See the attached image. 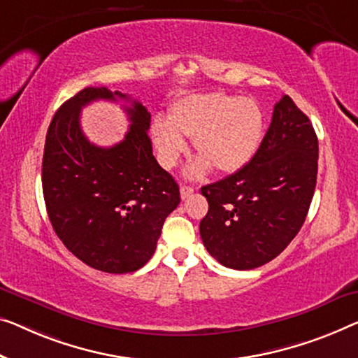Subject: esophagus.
Segmentation results:
<instances>
[{
	"label": "esophagus",
	"mask_w": 358,
	"mask_h": 358,
	"mask_svg": "<svg viewBox=\"0 0 358 358\" xmlns=\"http://www.w3.org/2000/svg\"><path fill=\"white\" fill-rule=\"evenodd\" d=\"M194 193V188L193 186H188V185H183L180 188V194H181V199H188V197Z\"/></svg>",
	"instance_id": "34e87169"
}]
</instances>
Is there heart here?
I'll return each instance as SVG.
<instances>
[{
	"mask_svg": "<svg viewBox=\"0 0 358 358\" xmlns=\"http://www.w3.org/2000/svg\"><path fill=\"white\" fill-rule=\"evenodd\" d=\"M265 115L257 101L225 93H193L173 101L167 119L156 117L151 127L159 162L172 169L188 151L185 138H193L199 157L188 167L201 177L210 167L234 173L246 167L260 149Z\"/></svg>",
	"mask_w": 358,
	"mask_h": 358,
	"instance_id": "obj_1",
	"label": "heart"
}]
</instances>
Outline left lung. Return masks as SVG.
Wrapping results in <instances>:
<instances>
[{
  "label": "left lung",
  "instance_id": "left-lung-1",
  "mask_svg": "<svg viewBox=\"0 0 358 358\" xmlns=\"http://www.w3.org/2000/svg\"><path fill=\"white\" fill-rule=\"evenodd\" d=\"M317 172L315 130L285 94L275 104L252 161L201 188L209 210L199 233L209 254L234 270H252L273 260L306 222Z\"/></svg>",
  "mask_w": 358,
  "mask_h": 358
}]
</instances>
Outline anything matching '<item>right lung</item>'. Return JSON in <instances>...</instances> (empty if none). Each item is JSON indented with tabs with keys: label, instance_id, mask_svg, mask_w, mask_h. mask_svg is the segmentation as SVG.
<instances>
[{
	"label": "right lung",
	"instance_id": "1",
	"mask_svg": "<svg viewBox=\"0 0 358 358\" xmlns=\"http://www.w3.org/2000/svg\"><path fill=\"white\" fill-rule=\"evenodd\" d=\"M98 99L130 96L88 87L57 109L43 152V196L52 228L77 259L106 273H130L152 257L180 188L152 156L151 114L138 101L125 106L131 125L124 140L110 148L88 141L80 112Z\"/></svg>",
	"mask_w": 358,
	"mask_h": 358
}]
</instances>
